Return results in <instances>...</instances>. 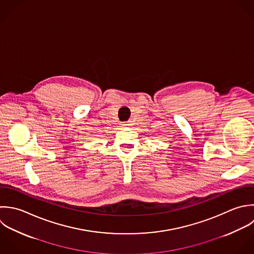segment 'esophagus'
Here are the masks:
<instances>
[{
	"label": "esophagus",
	"instance_id": "1",
	"mask_svg": "<svg viewBox=\"0 0 254 254\" xmlns=\"http://www.w3.org/2000/svg\"><path fill=\"white\" fill-rule=\"evenodd\" d=\"M128 126V124H127V123H125L124 125H123V127H127Z\"/></svg>",
	"mask_w": 254,
	"mask_h": 254
}]
</instances>
